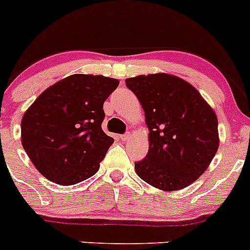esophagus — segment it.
<instances>
[{
	"label": "esophagus",
	"mask_w": 250,
	"mask_h": 250,
	"mask_svg": "<svg viewBox=\"0 0 250 250\" xmlns=\"http://www.w3.org/2000/svg\"><path fill=\"white\" fill-rule=\"evenodd\" d=\"M130 138V133L129 132H127V133H125V134H121L120 135V139L121 140H123V141H125V140H128Z\"/></svg>",
	"instance_id": "34e87169"
}]
</instances>
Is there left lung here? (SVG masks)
<instances>
[{
    "label": "left lung",
    "instance_id": "8db88e82",
    "mask_svg": "<svg viewBox=\"0 0 250 250\" xmlns=\"http://www.w3.org/2000/svg\"><path fill=\"white\" fill-rule=\"evenodd\" d=\"M125 85L145 111L150 146L135 172L166 191L192 184L208 168L219 146L218 118L195 87L168 74L137 76Z\"/></svg>",
    "mask_w": 250,
    "mask_h": 250
}]
</instances>
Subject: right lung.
Instances as JSON below:
<instances>
[{
	"instance_id": "right-lung-1",
	"label": "right lung",
	"mask_w": 250,
	"mask_h": 250,
	"mask_svg": "<svg viewBox=\"0 0 250 250\" xmlns=\"http://www.w3.org/2000/svg\"><path fill=\"white\" fill-rule=\"evenodd\" d=\"M118 80L71 75L44 90L21 120V143L40 173L59 185H74L99 170L113 139L102 123L104 102Z\"/></svg>"
}]
</instances>
